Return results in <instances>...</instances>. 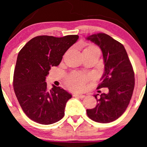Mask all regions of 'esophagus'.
<instances>
[{
	"label": "esophagus",
	"mask_w": 147,
	"mask_h": 147,
	"mask_svg": "<svg viewBox=\"0 0 147 147\" xmlns=\"http://www.w3.org/2000/svg\"><path fill=\"white\" fill-rule=\"evenodd\" d=\"M74 96H75V97L80 98H85V95H83V94H74Z\"/></svg>",
	"instance_id": "34e87169"
}]
</instances>
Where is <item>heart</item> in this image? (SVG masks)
<instances>
[{"label":"heart","instance_id":"heart-1","mask_svg":"<svg viewBox=\"0 0 147 147\" xmlns=\"http://www.w3.org/2000/svg\"><path fill=\"white\" fill-rule=\"evenodd\" d=\"M98 51L99 49L94 45H90L86 47L84 51ZM88 77L84 74L79 73H74L67 78V84L71 89L75 90H83L86 88Z\"/></svg>","mask_w":147,"mask_h":147}]
</instances>
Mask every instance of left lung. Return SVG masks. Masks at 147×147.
<instances>
[{"mask_svg": "<svg viewBox=\"0 0 147 147\" xmlns=\"http://www.w3.org/2000/svg\"><path fill=\"white\" fill-rule=\"evenodd\" d=\"M100 48L103 55L104 72L98 89L108 88L107 94L97 98V105L87 109L90 119L100 123H108L118 119L125 112L134 88V73L122 44L107 34L97 33L86 38Z\"/></svg>", "mask_w": 147, "mask_h": 147, "instance_id": "left-lung-1", "label": "left lung"}]
</instances>
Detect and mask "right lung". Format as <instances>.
<instances>
[{"label": "right lung", "instance_id": "right-lung-1", "mask_svg": "<svg viewBox=\"0 0 147 147\" xmlns=\"http://www.w3.org/2000/svg\"><path fill=\"white\" fill-rule=\"evenodd\" d=\"M78 39L76 35L37 36L27 42L18 54L14 90L23 112L33 121L47 125L64 116L71 94L54 85L49 90L45 79L51 67L59 65L64 53Z\"/></svg>", "mask_w": 147, "mask_h": 147}]
</instances>
